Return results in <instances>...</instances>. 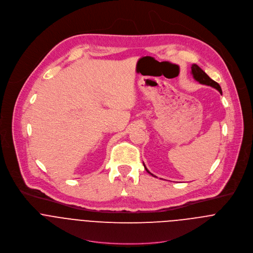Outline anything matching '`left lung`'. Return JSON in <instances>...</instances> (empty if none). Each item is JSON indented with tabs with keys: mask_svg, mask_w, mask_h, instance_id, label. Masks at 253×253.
<instances>
[{
	"mask_svg": "<svg viewBox=\"0 0 253 253\" xmlns=\"http://www.w3.org/2000/svg\"><path fill=\"white\" fill-rule=\"evenodd\" d=\"M191 69H192V75H193V77H194V79L195 80H197L199 83H201V84H204V85H208V86H211V87H212V88H214V89H216L220 94H221V88H220V86L216 83V82H214L213 80H211L197 64H193L192 65V67H191ZM144 165V164H143ZM144 168H145V170L149 173V174H151L148 170H147V168L145 167V165H144ZM152 176H154L153 174H151ZM155 177V176H154Z\"/></svg>",
	"mask_w": 253,
	"mask_h": 253,
	"instance_id": "obj_1",
	"label": "left lung"
}]
</instances>
